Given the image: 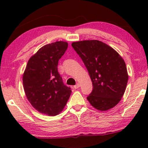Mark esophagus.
<instances>
[{
  "label": "esophagus",
  "mask_w": 148,
  "mask_h": 148,
  "mask_svg": "<svg viewBox=\"0 0 148 148\" xmlns=\"http://www.w3.org/2000/svg\"><path fill=\"white\" fill-rule=\"evenodd\" d=\"M80 87V84H79V83H77V84H76L75 86H74V88H75V89H77V88H79Z\"/></svg>",
  "instance_id": "esophagus-1"
}]
</instances>
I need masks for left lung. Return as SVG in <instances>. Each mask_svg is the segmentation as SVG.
<instances>
[{"mask_svg": "<svg viewBox=\"0 0 148 148\" xmlns=\"http://www.w3.org/2000/svg\"><path fill=\"white\" fill-rule=\"evenodd\" d=\"M72 47L87 68L92 91L87 97L96 109L106 111L120 102L126 90L128 73L116 51L99 40L74 42Z\"/></svg>", "mask_w": 148, "mask_h": 148, "instance_id": "1", "label": "left lung"}]
</instances>
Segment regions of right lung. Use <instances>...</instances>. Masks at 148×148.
Instances as JSON below:
<instances>
[{
	"instance_id": "add662e5",
	"label": "right lung",
	"mask_w": 148,
	"mask_h": 148,
	"mask_svg": "<svg viewBox=\"0 0 148 148\" xmlns=\"http://www.w3.org/2000/svg\"><path fill=\"white\" fill-rule=\"evenodd\" d=\"M68 43L59 41L46 45L30 57L23 74L25 96L37 111L55 116L62 111L70 97L58 72L59 59Z\"/></svg>"
}]
</instances>
